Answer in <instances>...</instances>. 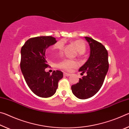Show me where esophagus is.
I'll return each instance as SVG.
<instances>
[{"label": "esophagus", "mask_w": 129, "mask_h": 129, "mask_svg": "<svg viewBox=\"0 0 129 129\" xmlns=\"http://www.w3.org/2000/svg\"><path fill=\"white\" fill-rule=\"evenodd\" d=\"M70 75V74H69V73H64V76H66V77H68V76H69Z\"/></svg>", "instance_id": "esophagus-1"}]
</instances>
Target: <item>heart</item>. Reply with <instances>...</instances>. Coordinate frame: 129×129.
<instances>
[{"instance_id":"1","label":"heart","mask_w":129,"mask_h":129,"mask_svg":"<svg viewBox=\"0 0 129 129\" xmlns=\"http://www.w3.org/2000/svg\"><path fill=\"white\" fill-rule=\"evenodd\" d=\"M72 44L75 45L77 49L78 53L80 54H84L86 52V47L84 41L82 40H77L73 41ZM65 43L63 40L58 41L54 46L52 48L51 52H54L56 51L61 52L64 48ZM57 67L64 71H70L73 68L77 65V62L75 60L72 59H64L61 61L57 64Z\"/></svg>"}]
</instances>
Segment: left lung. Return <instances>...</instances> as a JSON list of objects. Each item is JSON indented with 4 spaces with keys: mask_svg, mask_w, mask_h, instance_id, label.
<instances>
[{
    "mask_svg": "<svg viewBox=\"0 0 129 129\" xmlns=\"http://www.w3.org/2000/svg\"><path fill=\"white\" fill-rule=\"evenodd\" d=\"M85 38L90 45V54L79 71L82 72L81 75L86 72L87 75L71 86L73 94L80 99H89L99 91L109 69L108 53L105 47L92 38Z\"/></svg>",
    "mask_w": 129,
    "mask_h": 129,
    "instance_id": "left-lung-1",
    "label": "left lung"
}]
</instances>
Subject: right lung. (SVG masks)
I'll list each match as a JSON object with an SVG mask.
<instances>
[{"instance_id": "add662e5", "label": "right lung", "mask_w": 129, "mask_h": 129, "mask_svg": "<svg viewBox=\"0 0 129 129\" xmlns=\"http://www.w3.org/2000/svg\"><path fill=\"white\" fill-rule=\"evenodd\" d=\"M57 42L52 36L30 38L21 49L20 69L25 82L32 92L40 97H51L56 93L58 82L63 77L60 71L52 75L45 69L49 67L45 58V51Z\"/></svg>"}]
</instances>
